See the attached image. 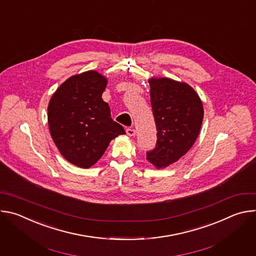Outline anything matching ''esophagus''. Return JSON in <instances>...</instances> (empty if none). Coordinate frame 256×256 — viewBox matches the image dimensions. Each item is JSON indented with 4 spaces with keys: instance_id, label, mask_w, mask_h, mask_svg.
Instances as JSON below:
<instances>
[{
    "instance_id": "esophagus-1",
    "label": "esophagus",
    "mask_w": 256,
    "mask_h": 256,
    "mask_svg": "<svg viewBox=\"0 0 256 256\" xmlns=\"http://www.w3.org/2000/svg\"><path fill=\"white\" fill-rule=\"evenodd\" d=\"M126 134L130 136H134L136 134V130L134 128H126Z\"/></svg>"
}]
</instances>
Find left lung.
Wrapping results in <instances>:
<instances>
[{
  "label": "left lung",
  "instance_id": "8db88e82",
  "mask_svg": "<svg viewBox=\"0 0 256 256\" xmlns=\"http://www.w3.org/2000/svg\"><path fill=\"white\" fill-rule=\"evenodd\" d=\"M149 84L157 142L155 149L147 152V160L160 169L190 150L200 130L204 107L200 96L186 83L152 78Z\"/></svg>",
  "mask_w": 256,
  "mask_h": 256
}]
</instances>
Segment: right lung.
Here are the masks:
<instances>
[{
	"label": "right lung",
	"instance_id": "add662e5",
	"mask_svg": "<svg viewBox=\"0 0 256 256\" xmlns=\"http://www.w3.org/2000/svg\"><path fill=\"white\" fill-rule=\"evenodd\" d=\"M107 79L96 70L70 77L52 96L48 107L50 136L62 157L81 168L94 165L124 128L112 118L101 98Z\"/></svg>",
	"mask_w": 256,
	"mask_h": 256
}]
</instances>
